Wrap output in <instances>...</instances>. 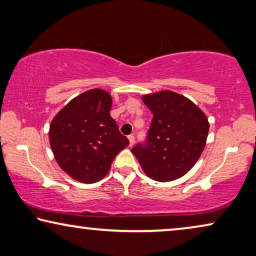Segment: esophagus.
I'll use <instances>...</instances> for the list:
<instances>
[{
    "mask_svg": "<svg viewBox=\"0 0 256 256\" xmlns=\"http://www.w3.org/2000/svg\"><path fill=\"white\" fill-rule=\"evenodd\" d=\"M128 140H129V146H132V144H134V142H135V136L132 134L129 135Z\"/></svg>",
    "mask_w": 256,
    "mask_h": 256,
    "instance_id": "obj_1",
    "label": "esophagus"
}]
</instances>
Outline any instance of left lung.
I'll return each instance as SVG.
<instances>
[{"mask_svg": "<svg viewBox=\"0 0 256 256\" xmlns=\"http://www.w3.org/2000/svg\"><path fill=\"white\" fill-rule=\"evenodd\" d=\"M152 112L146 144L132 149L144 173L166 182L179 179L196 164L206 146L209 122L206 114L173 91L142 96Z\"/></svg>", "mask_w": 256, "mask_h": 256, "instance_id": "obj_1", "label": "left lung"}]
</instances>
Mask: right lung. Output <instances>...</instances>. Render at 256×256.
Wrapping results in <instances>:
<instances>
[{"instance_id": "right-lung-1", "label": "right lung", "mask_w": 256, "mask_h": 256, "mask_svg": "<svg viewBox=\"0 0 256 256\" xmlns=\"http://www.w3.org/2000/svg\"><path fill=\"white\" fill-rule=\"evenodd\" d=\"M112 97L102 88L77 96L50 126V143L58 166L83 184H94L108 173L116 156L129 146L110 110Z\"/></svg>"}]
</instances>
